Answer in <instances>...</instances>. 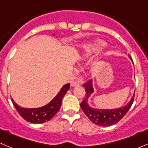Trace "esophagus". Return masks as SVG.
<instances>
[{"label": "esophagus", "instance_id": "obj_1", "mask_svg": "<svg viewBox=\"0 0 148 148\" xmlns=\"http://www.w3.org/2000/svg\"><path fill=\"white\" fill-rule=\"evenodd\" d=\"M81 84V83L79 82H73L71 83V86H79Z\"/></svg>", "mask_w": 148, "mask_h": 148}]
</instances>
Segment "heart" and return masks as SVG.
Segmentation results:
<instances>
[{
    "mask_svg": "<svg viewBox=\"0 0 148 148\" xmlns=\"http://www.w3.org/2000/svg\"><path fill=\"white\" fill-rule=\"evenodd\" d=\"M106 46V43L102 40H98L94 44L86 45L82 52V56L84 58H88L93 56L97 52L102 51Z\"/></svg>",
    "mask_w": 148,
    "mask_h": 148,
    "instance_id": "b5f03b06",
    "label": "heart"
}]
</instances>
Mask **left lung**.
<instances>
[{
	"instance_id": "1",
	"label": "left lung",
	"mask_w": 148,
	"mask_h": 148,
	"mask_svg": "<svg viewBox=\"0 0 148 148\" xmlns=\"http://www.w3.org/2000/svg\"><path fill=\"white\" fill-rule=\"evenodd\" d=\"M129 56L131 60L132 61L130 55H129ZM83 86L85 88L86 95H85V97L84 100L80 104L81 108L83 110L84 112V114L86 115V117L92 121L94 124L99 125V126H111V125L117 123L127 113V112L129 111L132 103L134 102L135 95L132 97L130 102L128 103L126 106L121 107L120 109L110 110H102L92 109L88 105L87 103L88 98L90 96L91 94L94 92L93 88H92V80H88L86 82L83 84Z\"/></svg>"
}]
</instances>
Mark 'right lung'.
<instances>
[{"label":"right lung","instance_id":"1","mask_svg":"<svg viewBox=\"0 0 148 148\" xmlns=\"http://www.w3.org/2000/svg\"><path fill=\"white\" fill-rule=\"evenodd\" d=\"M69 86L70 84H65L51 102L40 108H23L17 105V104L11 99L12 102L18 112L25 120L31 123H44L53 118V116L59 112L62 105V99L67 91L69 89Z\"/></svg>","mask_w":148,"mask_h":148}]
</instances>
